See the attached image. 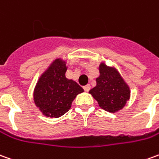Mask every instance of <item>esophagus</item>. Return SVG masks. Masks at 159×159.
Wrapping results in <instances>:
<instances>
[{
    "label": "esophagus",
    "mask_w": 159,
    "mask_h": 159,
    "mask_svg": "<svg viewBox=\"0 0 159 159\" xmlns=\"http://www.w3.org/2000/svg\"><path fill=\"white\" fill-rule=\"evenodd\" d=\"M83 89L86 91V92H88V91L90 89V85H89V84H87V85H85V86L83 87Z\"/></svg>",
    "instance_id": "obj_1"
}]
</instances>
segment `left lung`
I'll list each match as a JSON object with an SVG mask.
<instances>
[{
  "instance_id": "1",
  "label": "left lung",
  "mask_w": 159,
  "mask_h": 159,
  "mask_svg": "<svg viewBox=\"0 0 159 159\" xmlns=\"http://www.w3.org/2000/svg\"><path fill=\"white\" fill-rule=\"evenodd\" d=\"M100 76L96 86L89 90L102 109L115 113L126 105L130 98V89L118 70L102 63L99 66Z\"/></svg>"
}]
</instances>
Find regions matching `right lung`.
Returning a JSON list of instances; mask_svg holds the SVG:
<instances>
[{"label":"right lung","instance_id":"obj_1","mask_svg":"<svg viewBox=\"0 0 159 159\" xmlns=\"http://www.w3.org/2000/svg\"><path fill=\"white\" fill-rule=\"evenodd\" d=\"M66 63L61 58L53 61L38 81L33 92L35 105L42 114L51 118H58L67 113L76 96L83 89L66 78Z\"/></svg>","mask_w":159,"mask_h":159}]
</instances>
